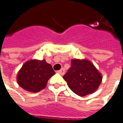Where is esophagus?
<instances>
[{
    "label": "esophagus",
    "mask_w": 123,
    "mask_h": 123,
    "mask_svg": "<svg viewBox=\"0 0 123 123\" xmlns=\"http://www.w3.org/2000/svg\"><path fill=\"white\" fill-rule=\"evenodd\" d=\"M57 73H58V74H59L60 75H64V74H65V71H64V68H62L61 70L57 71Z\"/></svg>",
    "instance_id": "1"
}]
</instances>
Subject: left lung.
Masks as SVG:
<instances>
[{"mask_svg":"<svg viewBox=\"0 0 123 123\" xmlns=\"http://www.w3.org/2000/svg\"><path fill=\"white\" fill-rule=\"evenodd\" d=\"M71 66L63 76L69 88L78 96L94 92L102 80L101 74L91 62L87 59H72Z\"/></svg>","mask_w":123,"mask_h":123,"instance_id":"1","label":"left lung"}]
</instances>
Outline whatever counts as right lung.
<instances>
[{
    "instance_id": "right-lung-1",
    "label": "right lung",
    "mask_w": 123,
    "mask_h": 123,
    "mask_svg": "<svg viewBox=\"0 0 123 123\" xmlns=\"http://www.w3.org/2000/svg\"><path fill=\"white\" fill-rule=\"evenodd\" d=\"M55 74L52 66L45 59H31L24 64L17 74V80L24 90L38 92L46 87L48 80Z\"/></svg>"
}]
</instances>
